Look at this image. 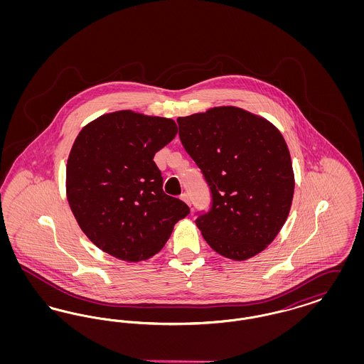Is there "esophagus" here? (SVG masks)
<instances>
[{"mask_svg": "<svg viewBox=\"0 0 364 364\" xmlns=\"http://www.w3.org/2000/svg\"><path fill=\"white\" fill-rule=\"evenodd\" d=\"M180 198H181V200H184V202H186V203H187V205H188V206H191L190 196H188V195H187V193H183V195H181V196H180Z\"/></svg>", "mask_w": 364, "mask_h": 364, "instance_id": "1", "label": "esophagus"}]
</instances>
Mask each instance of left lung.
<instances>
[{"mask_svg":"<svg viewBox=\"0 0 364 364\" xmlns=\"http://www.w3.org/2000/svg\"><path fill=\"white\" fill-rule=\"evenodd\" d=\"M178 136L210 190V208L195 224L208 245L245 260L274 240L287 221L294 177L277 128L239 107L178 117Z\"/></svg>","mask_w":364,"mask_h":364,"instance_id":"left-lung-1","label":"left lung"}]
</instances>
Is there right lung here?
Masks as SVG:
<instances>
[{
    "label": "right lung",
    "instance_id": "obj_1",
    "mask_svg": "<svg viewBox=\"0 0 364 364\" xmlns=\"http://www.w3.org/2000/svg\"><path fill=\"white\" fill-rule=\"evenodd\" d=\"M176 122L131 110L104 114L75 140L67 165L70 210L87 237L128 262L156 255L190 208L162 190L154 156Z\"/></svg>",
    "mask_w": 364,
    "mask_h": 364
}]
</instances>
